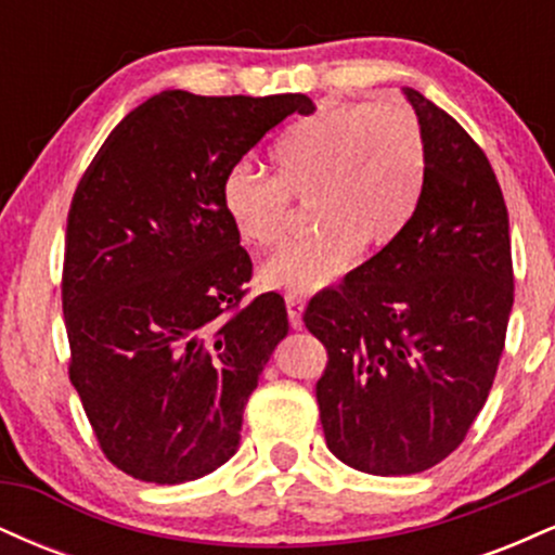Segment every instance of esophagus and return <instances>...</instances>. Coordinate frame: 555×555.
<instances>
[{
    "instance_id": "obj_1",
    "label": "esophagus",
    "mask_w": 555,
    "mask_h": 555,
    "mask_svg": "<svg viewBox=\"0 0 555 555\" xmlns=\"http://www.w3.org/2000/svg\"><path fill=\"white\" fill-rule=\"evenodd\" d=\"M286 313H289L292 328H302V313H305V297L302 295H286Z\"/></svg>"
}]
</instances>
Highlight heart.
<instances>
[{"instance_id":"1","label":"heart","mask_w":555,"mask_h":555,"mask_svg":"<svg viewBox=\"0 0 555 555\" xmlns=\"http://www.w3.org/2000/svg\"><path fill=\"white\" fill-rule=\"evenodd\" d=\"M271 182L232 169L221 206L242 245L269 250L289 232L292 208L310 203L318 234L260 266L266 289L305 295L341 276L358 258L386 250L415 216L428 171L417 114L397 101L326 104L292 122L269 151Z\"/></svg>"}]
</instances>
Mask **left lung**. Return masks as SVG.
Wrapping results in <instances>:
<instances>
[{
    "label": "left lung",
    "instance_id": "8db88e82",
    "mask_svg": "<svg viewBox=\"0 0 555 555\" xmlns=\"http://www.w3.org/2000/svg\"><path fill=\"white\" fill-rule=\"evenodd\" d=\"M425 132L415 216L386 250L310 299L305 326L328 349L315 384L331 454L367 475L430 469L486 404L514 305L499 180L464 127L401 88Z\"/></svg>",
    "mask_w": 555,
    "mask_h": 555
}]
</instances>
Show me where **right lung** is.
<instances>
[{"label": "right lung", "mask_w": 555, "mask_h": 555, "mask_svg": "<svg viewBox=\"0 0 555 555\" xmlns=\"http://www.w3.org/2000/svg\"><path fill=\"white\" fill-rule=\"evenodd\" d=\"M302 93L164 91L109 132L67 216L62 310L69 380L106 460L180 486L240 446L242 412L276 344L284 299L240 308L253 263L221 182Z\"/></svg>", "instance_id": "1"}]
</instances>
